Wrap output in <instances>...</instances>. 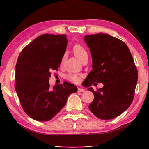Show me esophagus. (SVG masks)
Here are the masks:
<instances>
[{"label": "esophagus", "instance_id": "esophagus-1", "mask_svg": "<svg viewBox=\"0 0 149 149\" xmlns=\"http://www.w3.org/2000/svg\"><path fill=\"white\" fill-rule=\"evenodd\" d=\"M85 91V90L84 89H83V88H78V89H77L78 92H84Z\"/></svg>", "mask_w": 149, "mask_h": 149}]
</instances>
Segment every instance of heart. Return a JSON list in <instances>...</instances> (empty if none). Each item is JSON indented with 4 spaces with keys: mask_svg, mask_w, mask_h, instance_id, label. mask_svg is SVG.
<instances>
[{
    "mask_svg": "<svg viewBox=\"0 0 149 149\" xmlns=\"http://www.w3.org/2000/svg\"><path fill=\"white\" fill-rule=\"evenodd\" d=\"M73 52L77 58L81 60L85 56H87V52L85 48L80 45H75L73 48ZM66 78L69 81L74 83H78L80 81V76L77 74H70L66 76Z\"/></svg>",
    "mask_w": 149,
    "mask_h": 149,
    "instance_id": "obj_1",
    "label": "heart"
}]
</instances>
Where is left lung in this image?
<instances>
[{"label": "left lung", "instance_id": "1", "mask_svg": "<svg viewBox=\"0 0 149 149\" xmlns=\"http://www.w3.org/2000/svg\"><path fill=\"white\" fill-rule=\"evenodd\" d=\"M84 40L93 62V70L85 79L87 87L97 83L104 85L97 91L88 89L94 95L89 108L99 119H113L133 100L138 74L132 53L125 42L108 34L85 35Z\"/></svg>", "mask_w": 149, "mask_h": 149}]
</instances>
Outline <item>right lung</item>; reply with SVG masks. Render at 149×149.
I'll return each instance as SVG.
<instances>
[{"label":"right lung","mask_w":149,"mask_h":149,"mask_svg":"<svg viewBox=\"0 0 149 149\" xmlns=\"http://www.w3.org/2000/svg\"><path fill=\"white\" fill-rule=\"evenodd\" d=\"M66 35L43 34L22 50L16 65V91L24 112L47 122L66 104L77 88L68 82L50 87V71L58 68L67 47Z\"/></svg>","instance_id":"right-lung-1"}]
</instances>
